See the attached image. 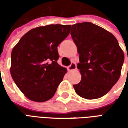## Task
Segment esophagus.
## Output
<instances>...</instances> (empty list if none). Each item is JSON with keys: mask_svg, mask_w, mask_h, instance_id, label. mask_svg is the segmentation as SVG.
Returning <instances> with one entry per match:
<instances>
[{"mask_svg": "<svg viewBox=\"0 0 128 128\" xmlns=\"http://www.w3.org/2000/svg\"><path fill=\"white\" fill-rule=\"evenodd\" d=\"M76 68H77V65H76V64H75V63H74V62H72V63H71V64L67 68L68 70H69V71L74 70H75Z\"/></svg>", "mask_w": 128, "mask_h": 128, "instance_id": "obj_1", "label": "esophagus"}]
</instances>
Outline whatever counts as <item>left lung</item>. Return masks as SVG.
<instances>
[{
	"mask_svg": "<svg viewBox=\"0 0 128 128\" xmlns=\"http://www.w3.org/2000/svg\"><path fill=\"white\" fill-rule=\"evenodd\" d=\"M70 34L80 54L82 75L80 82L73 85L75 92L86 99L102 97L121 76L124 51L112 34L91 22L73 24Z\"/></svg>",
	"mask_w": 128,
	"mask_h": 128,
	"instance_id": "left-lung-1",
	"label": "left lung"
}]
</instances>
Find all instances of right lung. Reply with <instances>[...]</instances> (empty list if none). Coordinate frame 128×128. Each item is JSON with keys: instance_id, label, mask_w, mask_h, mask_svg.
I'll use <instances>...</instances> for the list:
<instances>
[{"instance_id": "add662e5", "label": "right lung", "mask_w": 128, "mask_h": 128, "mask_svg": "<svg viewBox=\"0 0 128 128\" xmlns=\"http://www.w3.org/2000/svg\"><path fill=\"white\" fill-rule=\"evenodd\" d=\"M70 25L49 24L31 29L12 51L10 73L24 95L33 102L51 99L67 69L61 66L58 46L66 38Z\"/></svg>"}]
</instances>
